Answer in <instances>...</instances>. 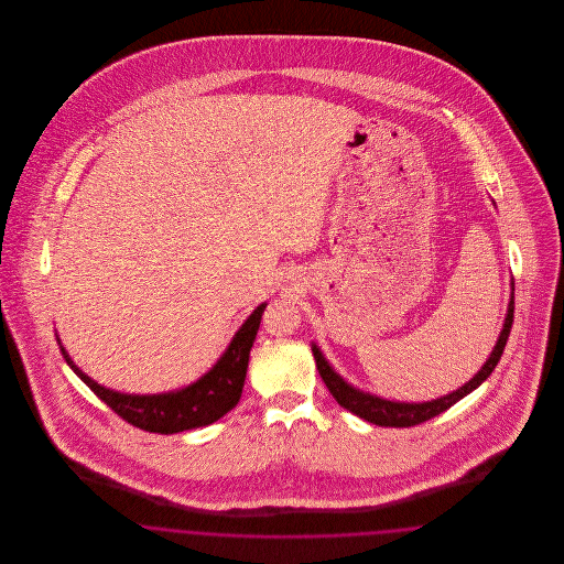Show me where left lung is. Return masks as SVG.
<instances>
[{
    "label": "left lung",
    "mask_w": 564,
    "mask_h": 564,
    "mask_svg": "<svg viewBox=\"0 0 564 564\" xmlns=\"http://www.w3.org/2000/svg\"><path fill=\"white\" fill-rule=\"evenodd\" d=\"M511 323H513V295H511L510 306H508V317L503 323V329L499 334V340L495 345V349L490 352V357L486 359L482 370L474 376L469 382H465L460 389H456L453 393L440 398V400H431L423 403H405L389 402L382 398H376L370 393H364L355 387H350L349 382L340 375L334 372V368L325 361L322 350L317 345H313V355L317 361V370L325 382V387L329 389V393L334 395V400L340 403L343 408H347L352 414H357L359 419L375 423L378 427H414L421 425L425 421H430L433 416L446 412L451 405H455L458 400H463L467 393H471L474 389H478L488 376L492 375V370L497 368L503 349L508 345L510 338Z\"/></svg>",
    "instance_id": "obj_1"
}]
</instances>
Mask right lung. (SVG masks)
<instances>
[{
    "label": "right lung",
    "mask_w": 564,
    "mask_h": 564,
    "mask_svg": "<svg viewBox=\"0 0 564 564\" xmlns=\"http://www.w3.org/2000/svg\"><path fill=\"white\" fill-rule=\"evenodd\" d=\"M264 308L267 304H260L247 317V322L242 323L241 329L235 334L226 352L219 357V361L207 375L200 376L186 389L171 391V393L129 395V393L111 391L97 384L90 376L84 375L63 347L61 352L67 366L80 376L82 380L88 384V389L133 427L150 431V433H164V435L196 430V427L212 425L226 412H230L241 400L249 350L253 347Z\"/></svg>",
    "instance_id": "right-lung-1"
}]
</instances>
